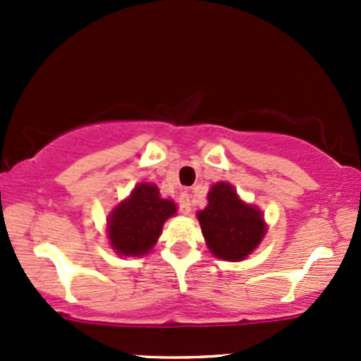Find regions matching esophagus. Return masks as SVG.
I'll use <instances>...</instances> for the list:
<instances>
[{
  "label": "esophagus",
  "instance_id": "obj_1",
  "mask_svg": "<svg viewBox=\"0 0 361 361\" xmlns=\"http://www.w3.org/2000/svg\"><path fill=\"white\" fill-rule=\"evenodd\" d=\"M178 204H180V211L183 214H190L192 211V202H190V195L187 194V192H183V194L180 195V199H178Z\"/></svg>",
  "mask_w": 361,
  "mask_h": 361
}]
</instances>
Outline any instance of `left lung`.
<instances>
[{
    "label": "left lung",
    "instance_id": "1",
    "mask_svg": "<svg viewBox=\"0 0 361 361\" xmlns=\"http://www.w3.org/2000/svg\"><path fill=\"white\" fill-rule=\"evenodd\" d=\"M197 220L207 250L220 260H245L267 234L264 213L243 201L227 181L211 185L207 206L197 211Z\"/></svg>",
    "mask_w": 361,
    "mask_h": 361
}]
</instances>
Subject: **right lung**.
Segmentation results:
<instances>
[{
  "label": "right lung",
  "instance_id": "right-lung-1",
  "mask_svg": "<svg viewBox=\"0 0 361 361\" xmlns=\"http://www.w3.org/2000/svg\"><path fill=\"white\" fill-rule=\"evenodd\" d=\"M176 211V202L164 199L157 185L141 181L108 214V245L118 257H145Z\"/></svg>",
  "mask_w": 361,
  "mask_h": 361
}]
</instances>
